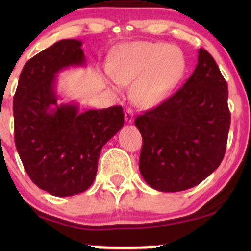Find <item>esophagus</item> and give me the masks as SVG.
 Returning <instances> with one entry per match:
<instances>
[{"instance_id": "esophagus-1", "label": "esophagus", "mask_w": 251, "mask_h": 251, "mask_svg": "<svg viewBox=\"0 0 251 251\" xmlns=\"http://www.w3.org/2000/svg\"><path fill=\"white\" fill-rule=\"evenodd\" d=\"M125 120H126V123H128V124H132L133 123V120H134V114H133V111H132V109H126V112H125Z\"/></svg>"}]
</instances>
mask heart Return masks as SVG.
Segmentation results:
<instances>
[{
    "label": "heart",
    "mask_w": 251,
    "mask_h": 251,
    "mask_svg": "<svg viewBox=\"0 0 251 251\" xmlns=\"http://www.w3.org/2000/svg\"><path fill=\"white\" fill-rule=\"evenodd\" d=\"M185 71V60L178 48L160 42H134L124 48L112 68L109 86L132 83L135 102L153 107L171 96Z\"/></svg>",
    "instance_id": "b5f03b06"
}]
</instances>
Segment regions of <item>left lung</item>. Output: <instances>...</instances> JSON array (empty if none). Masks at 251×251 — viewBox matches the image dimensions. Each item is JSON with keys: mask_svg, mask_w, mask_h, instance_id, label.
Here are the masks:
<instances>
[{"mask_svg": "<svg viewBox=\"0 0 251 251\" xmlns=\"http://www.w3.org/2000/svg\"><path fill=\"white\" fill-rule=\"evenodd\" d=\"M143 137L139 170L151 188H194L220 166L230 128L227 85L203 48L194 73L159 106L137 117Z\"/></svg>", "mask_w": 251, "mask_h": 251, "instance_id": "obj_1", "label": "left lung"}]
</instances>
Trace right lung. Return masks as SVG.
Here are the masks:
<instances>
[{"label": "right lung", "instance_id": "1", "mask_svg": "<svg viewBox=\"0 0 251 251\" xmlns=\"http://www.w3.org/2000/svg\"><path fill=\"white\" fill-rule=\"evenodd\" d=\"M79 40H61L28 60L13 101L15 145L35 185L56 197L93 184L102 146L124 126L122 106L80 112L75 102L57 105L56 74L83 66Z\"/></svg>", "mask_w": 251, "mask_h": 251}]
</instances>
